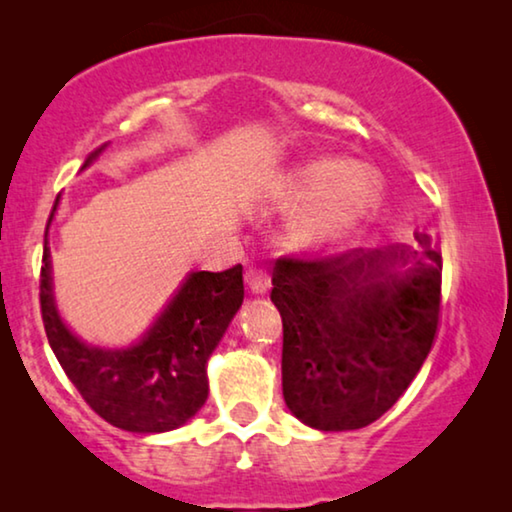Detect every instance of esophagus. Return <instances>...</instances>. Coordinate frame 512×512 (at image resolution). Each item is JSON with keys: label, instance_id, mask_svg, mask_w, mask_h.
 <instances>
[{"label": "esophagus", "instance_id": "34e87169", "mask_svg": "<svg viewBox=\"0 0 512 512\" xmlns=\"http://www.w3.org/2000/svg\"><path fill=\"white\" fill-rule=\"evenodd\" d=\"M247 284H249V289L254 291V293H265L270 289V275H268V270H263V268H254L247 275Z\"/></svg>", "mask_w": 512, "mask_h": 512}]
</instances>
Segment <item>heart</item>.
Instances as JSON below:
<instances>
[{"label":"heart","mask_w":512,"mask_h":512,"mask_svg":"<svg viewBox=\"0 0 512 512\" xmlns=\"http://www.w3.org/2000/svg\"><path fill=\"white\" fill-rule=\"evenodd\" d=\"M296 193L303 200L321 198L305 226L310 244H333L352 235L380 205L382 184L375 172L347 160H312L298 174Z\"/></svg>","instance_id":"b5f03b06"}]
</instances>
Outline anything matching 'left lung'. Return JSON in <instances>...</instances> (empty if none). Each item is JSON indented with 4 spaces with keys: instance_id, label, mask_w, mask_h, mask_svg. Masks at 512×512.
Here are the masks:
<instances>
[{
    "instance_id": "8db88e82",
    "label": "left lung",
    "mask_w": 512,
    "mask_h": 512,
    "mask_svg": "<svg viewBox=\"0 0 512 512\" xmlns=\"http://www.w3.org/2000/svg\"><path fill=\"white\" fill-rule=\"evenodd\" d=\"M417 251L352 249L335 256H282L272 303L282 314L284 401L319 431L363 429L380 419L429 356L440 321L443 258Z\"/></svg>"
}]
</instances>
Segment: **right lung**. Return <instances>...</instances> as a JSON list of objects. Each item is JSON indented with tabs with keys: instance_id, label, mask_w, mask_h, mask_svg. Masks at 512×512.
<instances>
[{
	"instance_id": "add662e5",
	"label": "right lung",
	"mask_w": 512,
	"mask_h": 512,
	"mask_svg": "<svg viewBox=\"0 0 512 512\" xmlns=\"http://www.w3.org/2000/svg\"><path fill=\"white\" fill-rule=\"evenodd\" d=\"M102 149L90 153L86 165ZM41 261L39 303L48 345L104 422L135 433L172 431L205 405L207 359L244 300L240 263L223 272H193L139 345L111 352L83 345L67 331L53 305L46 240Z\"/></svg>"
}]
</instances>
